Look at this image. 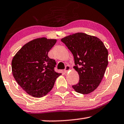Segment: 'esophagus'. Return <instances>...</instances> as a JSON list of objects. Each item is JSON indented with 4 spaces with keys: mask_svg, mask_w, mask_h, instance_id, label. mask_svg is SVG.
Instances as JSON below:
<instances>
[{
    "mask_svg": "<svg viewBox=\"0 0 124 124\" xmlns=\"http://www.w3.org/2000/svg\"><path fill=\"white\" fill-rule=\"evenodd\" d=\"M70 69V66L67 65L65 67V69L64 70V72H65V73H67V71H68Z\"/></svg>",
    "mask_w": 124,
    "mask_h": 124,
    "instance_id": "1",
    "label": "esophagus"
}]
</instances>
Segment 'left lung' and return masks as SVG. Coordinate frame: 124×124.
Wrapping results in <instances>:
<instances>
[{
	"mask_svg": "<svg viewBox=\"0 0 124 124\" xmlns=\"http://www.w3.org/2000/svg\"><path fill=\"white\" fill-rule=\"evenodd\" d=\"M74 56V69L79 80L72 86L76 92L87 94L99 86L108 65V51L98 38L82 32L73 34L61 39Z\"/></svg>",
	"mask_w": 124,
	"mask_h": 124,
	"instance_id": "left-lung-1",
	"label": "left lung"
}]
</instances>
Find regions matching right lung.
Returning a JSON list of instances; mask_svg holds the SVG:
<instances>
[{"label": "right lung", "instance_id": "1", "mask_svg": "<svg viewBox=\"0 0 124 124\" xmlns=\"http://www.w3.org/2000/svg\"><path fill=\"white\" fill-rule=\"evenodd\" d=\"M56 42V39L46 38L35 39L25 44L12 59L14 78L31 96L39 98L46 95L61 74L55 71V61L48 57Z\"/></svg>", "mask_w": 124, "mask_h": 124}]
</instances>
